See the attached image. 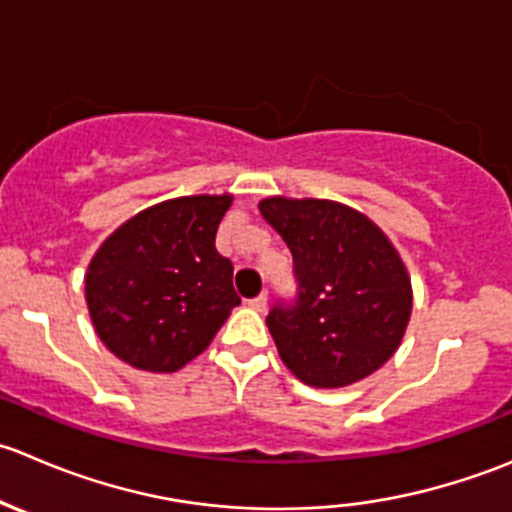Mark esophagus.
<instances>
[{
    "label": "esophagus",
    "mask_w": 512,
    "mask_h": 512,
    "mask_svg": "<svg viewBox=\"0 0 512 512\" xmlns=\"http://www.w3.org/2000/svg\"><path fill=\"white\" fill-rule=\"evenodd\" d=\"M249 306L254 308V311L263 313V311H266V308H268V296H266V293H261V296L251 298V301H249Z\"/></svg>",
    "instance_id": "34e87169"
}]
</instances>
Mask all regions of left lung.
I'll return each mask as SVG.
<instances>
[{
  "label": "left lung",
  "mask_w": 512,
  "mask_h": 512,
  "mask_svg": "<svg viewBox=\"0 0 512 512\" xmlns=\"http://www.w3.org/2000/svg\"><path fill=\"white\" fill-rule=\"evenodd\" d=\"M258 211L293 256L296 298L266 318L288 371L313 388L378 371L401 346L413 308L411 276L388 236L328 199L268 196Z\"/></svg>",
  "instance_id": "left-lung-1"
}]
</instances>
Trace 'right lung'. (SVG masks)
<instances>
[{
	"label": "right lung",
	"mask_w": 512,
	"mask_h": 512,
	"mask_svg": "<svg viewBox=\"0 0 512 512\" xmlns=\"http://www.w3.org/2000/svg\"><path fill=\"white\" fill-rule=\"evenodd\" d=\"M234 196H181L121 224L84 278L91 323L129 366L174 373L209 348L241 298L216 229Z\"/></svg>",
	"instance_id": "obj_1"
}]
</instances>
